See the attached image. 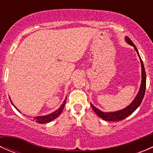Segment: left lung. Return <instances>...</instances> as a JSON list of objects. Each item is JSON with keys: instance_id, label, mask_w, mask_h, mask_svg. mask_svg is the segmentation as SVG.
<instances>
[{"instance_id": "8db88e82", "label": "left lung", "mask_w": 153, "mask_h": 153, "mask_svg": "<svg viewBox=\"0 0 153 153\" xmlns=\"http://www.w3.org/2000/svg\"><path fill=\"white\" fill-rule=\"evenodd\" d=\"M125 40H126V42L129 44V45L134 47V49H135V51L138 53V56H139L140 60H141V86H140V89L138 91V95H136L135 99L133 100L132 103L129 104V106H126L124 109H121V110L116 111V112H104L101 111L100 109H97L95 106H94L92 104H91V106L93 109V110L95 111V113L98 115L101 118H102L104 121H121V120H124V118H126V117H128L129 115H130L138 106H140L141 103L142 102V100L143 98V96H144L145 94V89H146V72H145V69L144 66H143V61L141 60V57H140L139 53L138 52V49H137L136 47L135 46V44H133L132 41L130 40V38H128V37H126L125 38Z\"/></svg>"}]
</instances>
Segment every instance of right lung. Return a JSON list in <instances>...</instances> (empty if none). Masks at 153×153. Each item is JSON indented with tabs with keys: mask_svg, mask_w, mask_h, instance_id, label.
Returning <instances> with one entry per match:
<instances>
[{
	"mask_svg": "<svg viewBox=\"0 0 153 153\" xmlns=\"http://www.w3.org/2000/svg\"><path fill=\"white\" fill-rule=\"evenodd\" d=\"M11 101V100H10ZM66 101H67V97H66L65 100L64 101V102H63V104H61V106H60V108L58 109H57L56 111H55L54 112H52V113H50L49 114V115H44V116H37V117H33L32 118V120H34V121H35V122L37 123H39V124H45V123H48V122H50V121H53L54 119H55L56 118H58V116H59L60 115H61V112L63 111V109H64V106H65L66 104ZM14 106V104H13ZM16 108V107H15ZM16 109L18 111V109L16 108ZM20 112V111H19Z\"/></svg>",
	"mask_w": 153,
	"mask_h": 153,
	"instance_id": "right-lung-1",
	"label": "right lung"
}]
</instances>
